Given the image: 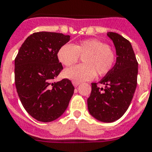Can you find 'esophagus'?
Masks as SVG:
<instances>
[{
  "label": "esophagus",
  "mask_w": 152,
  "mask_h": 152,
  "mask_svg": "<svg viewBox=\"0 0 152 152\" xmlns=\"http://www.w3.org/2000/svg\"><path fill=\"white\" fill-rule=\"evenodd\" d=\"M72 84H73V86L75 87H77L79 86V85L80 84V83L76 82V81H73V82H72Z\"/></svg>",
  "instance_id": "1"
}]
</instances>
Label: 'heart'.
<instances>
[{
	"instance_id": "1",
	"label": "heart",
	"mask_w": 152,
	"mask_h": 152,
	"mask_svg": "<svg viewBox=\"0 0 152 152\" xmlns=\"http://www.w3.org/2000/svg\"><path fill=\"white\" fill-rule=\"evenodd\" d=\"M58 59L62 65L71 66L83 57L84 64L76 65L63 71V76L76 82L93 79L96 73L104 76L114 66L115 58L109 46L97 39H89L76 44H65L59 48Z\"/></svg>"
}]
</instances>
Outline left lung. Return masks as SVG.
Instances as JSON below:
<instances>
[{
    "mask_svg": "<svg viewBox=\"0 0 152 152\" xmlns=\"http://www.w3.org/2000/svg\"><path fill=\"white\" fill-rule=\"evenodd\" d=\"M107 35L115 48L116 62L100 83H91V93L87 99L90 114L98 121L112 123L126 112L137 87L138 63L130 42L121 35L108 32Z\"/></svg>",
    "mask_w": 152,
    "mask_h": 152,
    "instance_id": "obj_1",
    "label": "left lung"
}]
</instances>
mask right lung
<instances>
[{
	"label": "right lung",
	"mask_w": 152,
	"mask_h": 152,
	"mask_svg": "<svg viewBox=\"0 0 152 152\" xmlns=\"http://www.w3.org/2000/svg\"><path fill=\"white\" fill-rule=\"evenodd\" d=\"M69 35L34 33L26 39L15 59V82L23 107L33 118L49 123L68 108L74 87L68 79L53 83L63 67L58 59L59 48Z\"/></svg>",
	"instance_id": "add662e5"
}]
</instances>
